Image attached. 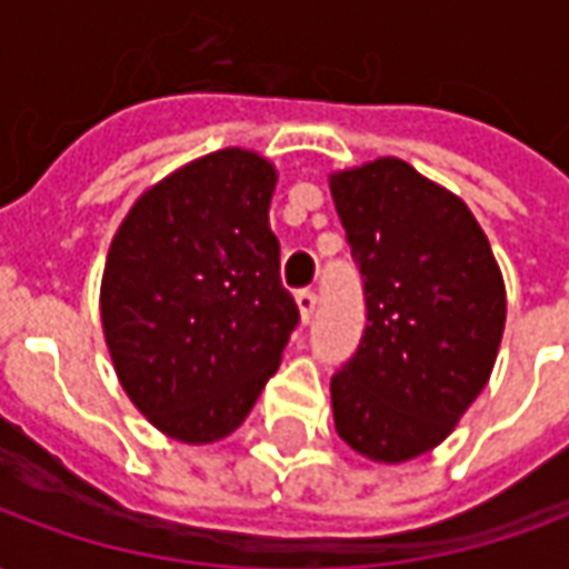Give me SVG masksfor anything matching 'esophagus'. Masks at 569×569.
I'll return each mask as SVG.
<instances>
[{
	"label": "esophagus",
	"mask_w": 569,
	"mask_h": 569,
	"mask_svg": "<svg viewBox=\"0 0 569 569\" xmlns=\"http://www.w3.org/2000/svg\"><path fill=\"white\" fill-rule=\"evenodd\" d=\"M298 301V310H301V320L310 322L313 320V313H317V292L313 289H301L296 296Z\"/></svg>",
	"instance_id": "esophagus-1"
}]
</instances>
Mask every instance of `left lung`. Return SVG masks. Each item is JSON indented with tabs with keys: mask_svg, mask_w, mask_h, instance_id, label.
I'll return each instance as SVG.
<instances>
[{
	"mask_svg": "<svg viewBox=\"0 0 569 569\" xmlns=\"http://www.w3.org/2000/svg\"><path fill=\"white\" fill-rule=\"evenodd\" d=\"M329 186L366 296L357 353L332 375L335 429L362 457L402 463L485 390L506 326L500 268L463 200L399 158Z\"/></svg>",
	"mask_w": 569,
	"mask_h": 569,
	"instance_id": "1",
	"label": "left lung"
}]
</instances>
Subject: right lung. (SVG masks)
I'll list each match as a JSON object with an SVG mask.
<instances>
[{
  "instance_id": "right-lung-1",
  "label": "right lung",
  "mask_w": 569,
  "mask_h": 569,
  "mask_svg": "<svg viewBox=\"0 0 569 569\" xmlns=\"http://www.w3.org/2000/svg\"><path fill=\"white\" fill-rule=\"evenodd\" d=\"M273 182L259 154L212 151L137 200L106 259L103 332L118 381L188 445L247 420L301 320L268 224Z\"/></svg>"
}]
</instances>
